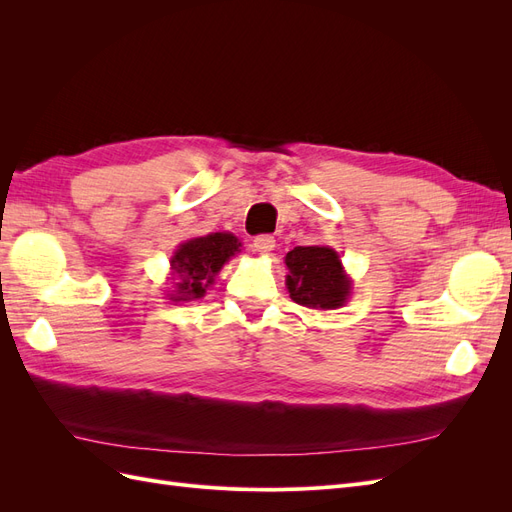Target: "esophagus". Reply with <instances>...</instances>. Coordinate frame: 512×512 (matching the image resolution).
Instances as JSON below:
<instances>
[{"instance_id": "esophagus-1", "label": "esophagus", "mask_w": 512, "mask_h": 512, "mask_svg": "<svg viewBox=\"0 0 512 512\" xmlns=\"http://www.w3.org/2000/svg\"><path fill=\"white\" fill-rule=\"evenodd\" d=\"M254 250L260 254H271L275 250V239L271 235H258L254 239Z\"/></svg>"}]
</instances>
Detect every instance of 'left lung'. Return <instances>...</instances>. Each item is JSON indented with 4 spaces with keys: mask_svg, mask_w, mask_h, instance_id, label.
<instances>
[{
    "mask_svg": "<svg viewBox=\"0 0 512 512\" xmlns=\"http://www.w3.org/2000/svg\"><path fill=\"white\" fill-rule=\"evenodd\" d=\"M290 299L309 309H337L350 297L342 260L329 245H299L286 254Z\"/></svg>",
    "mask_w": 512,
    "mask_h": 512,
    "instance_id": "left-lung-1",
    "label": "left lung"
}]
</instances>
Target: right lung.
Returning <instances> with one entry per match:
<instances>
[{
	"instance_id": "1",
	"label": "right lung",
	"mask_w": 512,
	"mask_h": 512,
	"mask_svg": "<svg viewBox=\"0 0 512 512\" xmlns=\"http://www.w3.org/2000/svg\"><path fill=\"white\" fill-rule=\"evenodd\" d=\"M239 239L230 232H211L205 237H196L177 247L170 258V269L177 275L175 290L170 292L173 301H194L205 297L207 288L213 284L224 262L239 252Z\"/></svg>"
}]
</instances>
